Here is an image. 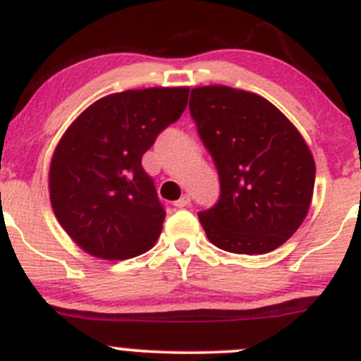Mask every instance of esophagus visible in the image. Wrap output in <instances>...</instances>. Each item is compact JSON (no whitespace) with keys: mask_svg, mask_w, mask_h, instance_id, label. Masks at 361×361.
<instances>
[{"mask_svg":"<svg viewBox=\"0 0 361 361\" xmlns=\"http://www.w3.org/2000/svg\"><path fill=\"white\" fill-rule=\"evenodd\" d=\"M174 206H176V207L190 206V197H188V195H183V197H180L178 201H174Z\"/></svg>","mask_w":361,"mask_h":361,"instance_id":"34e87169","label":"esophagus"}]
</instances>
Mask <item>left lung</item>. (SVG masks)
I'll return each instance as SVG.
<instances>
[{
  "label": "left lung",
  "mask_w": 361,
  "mask_h": 361,
  "mask_svg": "<svg viewBox=\"0 0 361 361\" xmlns=\"http://www.w3.org/2000/svg\"><path fill=\"white\" fill-rule=\"evenodd\" d=\"M190 113L220 174V201L199 213L207 239L238 255L285 245L309 213L316 164L271 101L227 85L195 87Z\"/></svg>",
  "instance_id": "1"
}]
</instances>
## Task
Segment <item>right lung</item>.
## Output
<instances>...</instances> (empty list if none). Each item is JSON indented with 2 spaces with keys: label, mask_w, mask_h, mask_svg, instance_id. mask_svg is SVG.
<instances>
[{
  "label": "right lung",
  "mask_w": 361,
  "mask_h": 361,
  "mask_svg": "<svg viewBox=\"0 0 361 361\" xmlns=\"http://www.w3.org/2000/svg\"><path fill=\"white\" fill-rule=\"evenodd\" d=\"M188 87L110 94L85 108L52 154L54 214L78 248L127 260L154 248L166 211L141 157L188 103Z\"/></svg>",
  "instance_id": "add662e5"
}]
</instances>
